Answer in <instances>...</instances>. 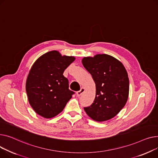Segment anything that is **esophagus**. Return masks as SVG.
<instances>
[{"label": "esophagus", "instance_id": "34e87169", "mask_svg": "<svg viewBox=\"0 0 158 158\" xmlns=\"http://www.w3.org/2000/svg\"><path fill=\"white\" fill-rule=\"evenodd\" d=\"M85 91V89H83V88H81L79 91H77V96L78 97H80L83 93V92Z\"/></svg>", "mask_w": 158, "mask_h": 158}]
</instances>
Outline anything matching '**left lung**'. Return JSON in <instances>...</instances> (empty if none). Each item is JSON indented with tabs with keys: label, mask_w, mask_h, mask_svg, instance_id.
Here are the masks:
<instances>
[{
	"label": "left lung",
	"mask_w": 158,
	"mask_h": 158,
	"mask_svg": "<svg viewBox=\"0 0 158 158\" xmlns=\"http://www.w3.org/2000/svg\"><path fill=\"white\" fill-rule=\"evenodd\" d=\"M82 64L96 83L94 103L84 107L87 114L96 121L114 117L125 106L129 94V78L123 64L106 54L84 57Z\"/></svg>",
	"instance_id": "1"
}]
</instances>
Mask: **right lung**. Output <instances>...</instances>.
<instances>
[{
	"mask_svg": "<svg viewBox=\"0 0 158 158\" xmlns=\"http://www.w3.org/2000/svg\"><path fill=\"white\" fill-rule=\"evenodd\" d=\"M75 60L57 51L43 55L30 70L26 81L29 103L38 115L52 118L60 114L75 94L63 73Z\"/></svg>",
	"mask_w": 158,
	"mask_h": 158,
	"instance_id": "1",
	"label": "right lung"
}]
</instances>
